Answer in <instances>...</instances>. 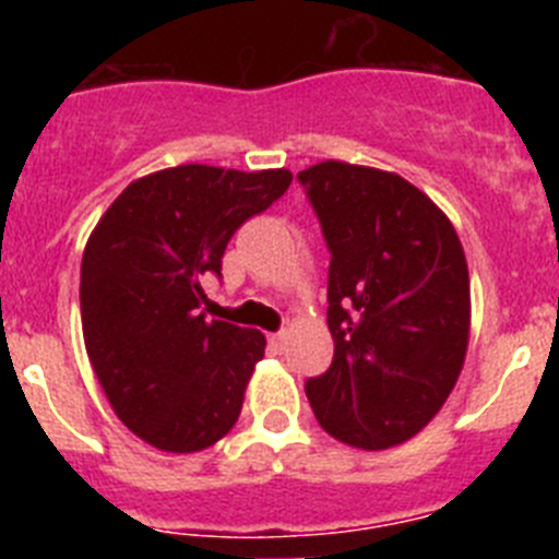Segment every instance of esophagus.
Listing matches in <instances>:
<instances>
[{"instance_id": "1", "label": "esophagus", "mask_w": 559, "mask_h": 559, "mask_svg": "<svg viewBox=\"0 0 559 559\" xmlns=\"http://www.w3.org/2000/svg\"><path fill=\"white\" fill-rule=\"evenodd\" d=\"M269 341H271V347H274L276 353H283L285 344H288V335H285V333H274V335H269Z\"/></svg>"}]
</instances>
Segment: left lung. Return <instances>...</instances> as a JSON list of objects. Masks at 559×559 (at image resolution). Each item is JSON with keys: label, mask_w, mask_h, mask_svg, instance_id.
I'll use <instances>...</instances> for the list:
<instances>
[{"label": "left lung", "mask_w": 559, "mask_h": 559, "mask_svg": "<svg viewBox=\"0 0 559 559\" xmlns=\"http://www.w3.org/2000/svg\"><path fill=\"white\" fill-rule=\"evenodd\" d=\"M330 249L333 364L305 383L330 437L364 451L412 439L442 408L471 335V276L445 212L374 167L296 173Z\"/></svg>", "instance_id": "1"}]
</instances>
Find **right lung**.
<instances>
[{
    "mask_svg": "<svg viewBox=\"0 0 559 559\" xmlns=\"http://www.w3.org/2000/svg\"><path fill=\"white\" fill-rule=\"evenodd\" d=\"M290 179V170L167 167L131 181L88 237L86 353L114 414L147 445L204 451L240 417L265 335L206 319L201 285L221 276L231 235Z\"/></svg>",
    "mask_w": 559,
    "mask_h": 559,
    "instance_id": "right-lung-1",
    "label": "right lung"
}]
</instances>
